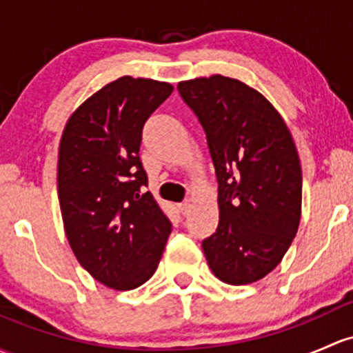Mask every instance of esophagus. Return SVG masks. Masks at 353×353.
I'll list each match as a JSON object with an SVG mask.
<instances>
[{"label": "esophagus", "instance_id": "obj_1", "mask_svg": "<svg viewBox=\"0 0 353 353\" xmlns=\"http://www.w3.org/2000/svg\"><path fill=\"white\" fill-rule=\"evenodd\" d=\"M177 210L181 211V214H184V216H188L189 211H191V203H189V201L181 203V205H177Z\"/></svg>", "mask_w": 353, "mask_h": 353}]
</instances>
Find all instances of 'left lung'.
<instances>
[{
  "instance_id": "1",
  "label": "left lung",
  "mask_w": 353,
  "mask_h": 353,
  "mask_svg": "<svg viewBox=\"0 0 353 353\" xmlns=\"http://www.w3.org/2000/svg\"><path fill=\"white\" fill-rule=\"evenodd\" d=\"M206 133L220 221L201 247L214 276L250 284L283 261L301 220L303 176L276 108L242 81L216 74L177 84Z\"/></svg>"
}]
</instances>
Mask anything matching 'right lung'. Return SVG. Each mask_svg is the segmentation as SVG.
<instances>
[{
    "label": "right lung",
    "mask_w": 353,
    "mask_h": 353,
    "mask_svg": "<svg viewBox=\"0 0 353 353\" xmlns=\"http://www.w3.org/2000/svg\"><path fill=\"white\" fill-rule=\"evenodd\" d=\"M169 83L123 76L69 118L59 147L57 192L69 245L79 264L118 291L142 285L172 232L140 161L142 130L170 96Z\"/></svg>",
    "instance_id": "obj_1"
}]
</instances>
